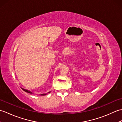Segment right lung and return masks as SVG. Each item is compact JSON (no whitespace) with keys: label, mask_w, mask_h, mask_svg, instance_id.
Returning a JSON list of instances; mask_svg holds the SVG:
<instances>
[{"label":"right lung","mask_w":122,"mask_h":122,"mask_svg":"<svg viewBox=\"0 0 122 122\" xmlns=\"http://www.w3.org/2000/svg\"><path fill=\"white\" fill-rule=\"evenodd\" d=\"M22 89L24 91H25V92H27V93H30V94H33V93L32 92H31V91H29V90H25V89H23V88H22ZM51 92H48V93H46V94H40V95H46V94H48V93H50Z\"/></svg>","instance_id":"add662e5"}]
</instances>
